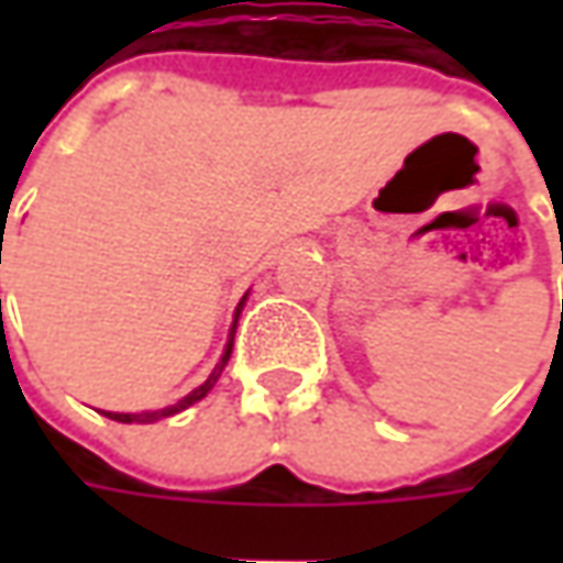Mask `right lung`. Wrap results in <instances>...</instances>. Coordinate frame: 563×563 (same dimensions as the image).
Instances as JSON below:
<instances>
[{"label": "right lung", "instance_id": "right-lung-1", "mask_svg": "<svg viewBox=\"0 0 563 563\" xmlns=\"http://www.w3.org/2000/svg\"><path fill=\"white\" fill-rule=\"evenodd\" d=\"M0 250H2V241H0ZM241 310V307H238ZM231 341H234V335H231ZM231 341H228V347H225V354H222V360H219V366L209 373V378H206L203 385L200 388H194L187 398H181L178 404H172V407H163V410H153V413H106V417H112V420H119V422H150V420H159V417H172V413H181V410H187L194 400H200L206 398V391L216 385V378L222 376V369H225V363L228 357H231Z\"/></svg>", "mask_w": 563, "mask_h": 563}]
</instances>
